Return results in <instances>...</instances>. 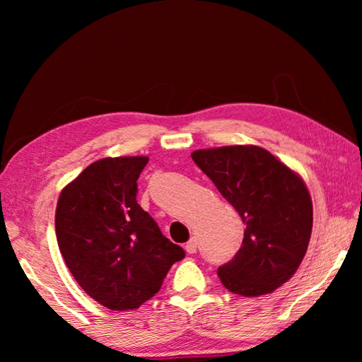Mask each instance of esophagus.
<instances>
[{"instance_id":"1","label":"esophagus","mask_w":362,"mask_h":362,"mask_svg":"<svg viewBox=\"0 0 362 362\" xmlns=\"http://www.w3.org/2000/svg\"><path fill=\"white\" fill-rule=\"evenodd\" d=\"M196 247H198V243H196V240L193 238V240H189L187 244H185V250L188 254H194L196 252Z\"/></svg>"}]
</instances>
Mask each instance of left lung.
Here are the masks:
<instances>
[{"label": "left lung", "instance_id": "left-lung-1", "mask_svg": "<svg viewBox=\"0 0 362 362\" xmlns=\"http://www.w3.org/2000/svg\"><path fill=\"white\" fill-rule=\"evenodd\" d=\"M192 158L246 225L240 250L217 269L220 281L243 297L272 293L308 249L313 204L302 177L255 145L196 150Z\"/></svg>", "mask_w": 362, "mask_h": 362}]
</instances>
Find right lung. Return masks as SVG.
I'll use <instances>...</instances> for the list:
<instances>
[{
	"instance_id": "right-lung-1",
	"label": "right lung",
	"mask_w": 362,
	"mask_h": 362,
	"mask_svg": "<svg viewBox=\"0 0 362 362\" xmlns=\"http://www.w3.org/2000/svg\"><path fill=\"white\" fill-rule=\"evenodd\" d=\"M146 163V156L99 159L57 201L56 235L66 267L88 296L113 311L150 300L185 257L137 203Z\"/></svg>"
}]
</instances>
